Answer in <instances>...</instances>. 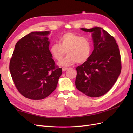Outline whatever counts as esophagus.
<instances>
[{"label": "esophagus", "instance_id": "34e87169", "mask_svg": "<svg viewBox=\"0 0 133 133\" xmlns=\"http://www.w3.org/2000/svg\"><path fill=\"white\" fill-rule=\"evenodd\" d=\"M68 69H69L68 67H63V68H62V70H63V71H66V70H68Z\"/></svg>", "mask_w": 133, "mask_h": 133}]
</instances>
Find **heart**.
Returning <instances> with one entry per match:
<instances>
[{"label":"heart","instance_id":"b5f03b06","mask_svg":"<svg viewBox=\"0 0 133 133\" xmlns=\"http://www.w3.org/2000/svg\"><path fill=\"white\" fill-rule=\"evenodd\" d=\"M59 43L50 47V52L55 61L62 60L67 52V55L60 63L61 66H71L77 62L83 63L90 58L92 52V43L88 38L71 32L63 34L59 38Z\"/></svg>","mask_w":133,"mask_h":133}]
</instances>
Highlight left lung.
Instances as JSON below:
<instances>
[{
  "label": "left lung",
  "instance_id": "1",
  "mask_svg": "<svg viewBox=\"0 0 133 133\" xmlns=\"http://www.w3.org/2000/svg\"><path fill=\"white\" fill-rule=\"evenodd\" d=\"M81 30L92 33L94 50L88 60L76 68L75 86L89 97H101L111 89L121 73L119 48L113 36L101 27Z\"/></svg>",
  "mask_w": 133,
  "mask_h": 133
}]
</instances>
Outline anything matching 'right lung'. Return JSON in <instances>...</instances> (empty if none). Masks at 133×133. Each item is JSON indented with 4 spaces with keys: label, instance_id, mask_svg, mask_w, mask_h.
<instances>
[{
    "label": "right lung",
    "instance_id": "right-lung-1",
    "mask_svg": "<svg viewBox=\"0 0 133 133\" xmlns=\"http://www.w3.org/2000/svg\"><path fill=\"white\" fill-rule=\"evenodd\" d=\"M49 31L32 32L17 42L10 71L17 90L24 97L41 100L55 90L62 68L56 66L49 50Z\"/></svg>",
    "mask_w": 133,
    "mask_h": 133
}]
</instances>
